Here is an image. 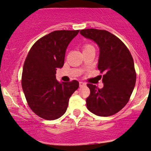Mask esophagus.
<instances>
[{
	"instance_id": "obj_1",
	"label": "esophagus",
	"mask_w": 151,
	"mask_h": 151,
	"mask_svg": "<svg viewBox=\"0 0 151 151\" xmlns=\"http://www.w3.org/2000/svg\"><path fill=\"white\" fill-rule=\"evenodd\" d=\"M86 86V83L85 82H83V81H80L79 82V86L80 87H83V86Z\"/></svg>"
}]
</instances>
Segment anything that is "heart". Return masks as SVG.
<instances>
[{
  "instance_id": "obj_1",
  "label": "heart",
  "mask_w": 151,
  "mask_h": 151,
  "mask_svg": "<svg viewBox=\"0 0 151 151\" xmlns=\"http://www.w3.org/2000/svg\"><path fill=\"white\" fill-rule=\"evenodd\" d=\"M90 47H92V45H84V47H83V50L88 49V48H90Z\"/></svg>"
}]
</instances>
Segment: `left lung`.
Masks as SVG:
<instances>
[{"label": "left lung", "mask_w": 151, "mask_h": 151, "mask_svg": "<svg viewBox=\"0 0 151 151\" xmlns=\"http://www.w3.org/2000/svg\"><path fill=\"white\" fill-rule=\"evenodd\" d=\"M80 34L99 45L98 69L103 75L104 87L88 83L90 94L86 99L88 109L101 116L113 115L129 101L135 86L134 61L125 44L110 32L104 29H82Z\"/></svg>", "instance_id": "8db88e82"}]
</instances>
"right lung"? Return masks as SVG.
<instances>
[{"instance_id":"add662e5","label":"right lung","mask_w":151,"mask_h":151,"mask_svg":"<svg viewBox=\"0 0 151 151\" xmlns=\"http://www.w3.org/2000/svg\"><path fill=\"white\" fill-rule=\"evenodd\" d=\"M79 30H57L39 39L28 52L22 73V88L29 107L40 117L54 120L67 110L79 82L59 83L56 70L64 65L65 51Z\"/></svg>"}]
</instances>
